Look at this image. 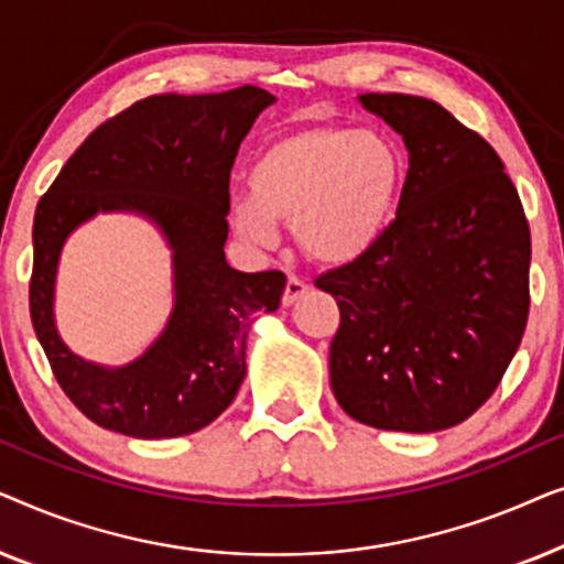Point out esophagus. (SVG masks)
Instances as JSON below:
<instances>
[{"label": "esophagus", "mask_w": 564, "mask_h": 564, "mask_svg": "<svg viewBox=\"0 0 564 564\" xmlns=\"http://www.w3.org/2000/svg\"><path fill=\"white\" fill-rule=\"evenodd\" d=\"M307 290H311V288H307V284H305L303 280H300V276H290L288 284H284V295H282V303H284V305H292V303H297V300L303 297Z\"/></svg>", "instance_id": "34e87169"}]
</instances>
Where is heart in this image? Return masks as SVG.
<instances>
[{"instance_id":"b5f03b06","label":"heart","mask_w":564,"mask_h":564,"mask_svg":"<svg viewBox=\"0 0 564 564\" xmlns=\"http://www.w3.org/2000/svg\"><path fill=\"white\" fill-rule=\"evenodd\" d=\"M408 182L400 143L380 130L311 122L269 141L249 169L251 195L230 207L236 234L269 246L292 223L297 246L326 267L359 261L395 220Z\"/></svg>"}]
</instances>
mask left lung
Returning <instances> with one entry per match:
<instances>
[{"mask_svg": "<svg viewBox=\"0 0 564 564\" xmlns=\"http://www.w3.org/2000/svg\"><path fill=\"white\" fill-rule=\"evenodd\" d=\"M359 102L403 135L411 169L382 241L315 280L341 313L330 390L354 421L431 434L467 421L519 351L529 223L492 145L434 99Z\"/></svg>", "mask_w": 564, "mask_h": 564, "instance_id": "obj_1", "label": "left lung"}]
</instances>
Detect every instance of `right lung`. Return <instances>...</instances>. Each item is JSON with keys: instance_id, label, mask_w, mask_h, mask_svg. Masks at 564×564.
<instances>
[{"instance_id": "obj_1", "label": "right lung", "mask_w": 564, "mask_h": 564, "mask_svg": "<svg viewBox=\"0 0 564 564\" xmlns=\"http://www.w3.org/2000/svg\"><path fill=\"white\" fill-rule=\"evenodd\" d=\"M251 87L220 95H156L89 133L41 197L33 220L30 318L66 398L97 426L133 438L187 436L234 403L246 377L253 313L280 307L288 276L228 267L230 169L261 110ZM138 212L175 253V311L150 351L126 368L84 362L52 321L57 257L97 212Z\"/></svg>"}]
</instances>
